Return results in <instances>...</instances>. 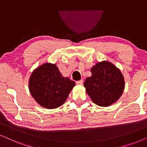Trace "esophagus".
Returning a JSON list of instances; mask_svg holds the SVG:
<instances>
[{"label":"esophagus","mask_w":147,"mask_h":147,"mask_svg":"<svg viewBox=\"0 0 147 147\" xmlns=\"http://www.w3.org/2000/svg\"><path fill=\"white\" fill-rule=\"evenodd\" d=\"M82 82H83V80H78V81L76 82V84H77V85H81V84H82Z\"/></svg>","instance_id":"1"}]
</instances>
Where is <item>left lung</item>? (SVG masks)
Here are the masks:
<instances>
[{"mask_svg":"<svg viewBox=\"0 0 147 147\" xmlns=\"http://www.w3.org/2000/svg\"><path fill=\"white\" fill-rule=\"evenodd\" d=\"M92 76L84 82L87 94L95 104L109 107L123 94L125 80L120 70L107 61L98 63L90 70Z\"/></svg>","mask_w":147,"mask_h":147,"instance_id":"obj_1","label":"left lung"}]
</instances>
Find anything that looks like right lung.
<instances>
[{
    "instance_id": "add662e5",
    "label": "right lung",
    "mask_w": 147,
    "mask_h": 147,
    "mask_svg": "<svg viewBox=\"0 0 147 147\" xmlns=\"http://www.w3.org/2000/svg\"><path fill=\"white\" fill-rule=\"evenodd\" d=\"M74 85L73 80L63 76L57 65L51 63L42 64L34 70L28 82L34 100L50 109L63 105Z\"/></svg>"
}]
</instances>
